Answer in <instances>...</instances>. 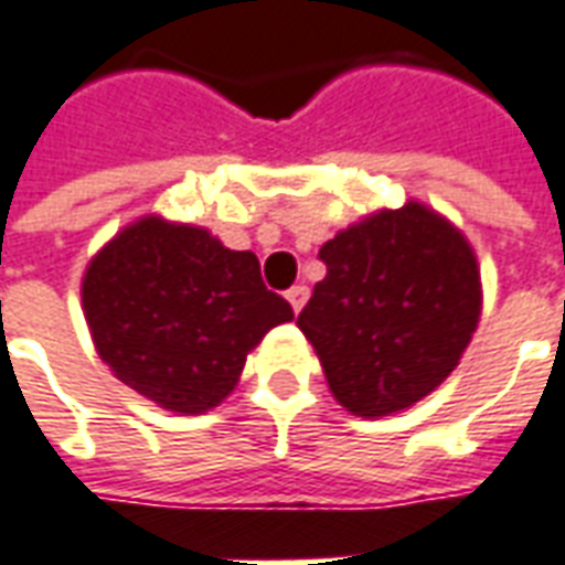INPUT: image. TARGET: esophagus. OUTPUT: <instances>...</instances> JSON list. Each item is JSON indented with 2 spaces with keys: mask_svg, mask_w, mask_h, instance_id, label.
<instances>
[{
  "mask_svg": "<svg viewBox=\"0 0 565 565\" xmlns=\"http://www.w3.org/2000/svg\"><path fill=\"white\" fill-rule=\"evenodd\" d=\"M287 302H290L296 315H299V311H302V308H306V302H308V287H306V284H296V287H290V290H287Z\"/></svg>",
  "mask_w": 565,
  "mask_h": 565,
  "instance_id": "34e87169",
  "label": "esophagus"
}]
</instances>
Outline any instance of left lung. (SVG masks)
Instances as JSON below:
<instances>
[{"mask_svg": "<svg viewBox=\"0 0 565 565\" xmlns=\"http://www.w3.org/2000/svg\"><path fill=\"white\" fill-rule=\"evenodd\" d=\"M327 278L299 315L335 403L387 417L436 391L481 318V269L469 238L408 199L339 230L320 247Z\"/></svg>", "mask_w": 565, "mask_h": 565, "instance_id": "8db88e82", "label": "left lung"}]
</instances>
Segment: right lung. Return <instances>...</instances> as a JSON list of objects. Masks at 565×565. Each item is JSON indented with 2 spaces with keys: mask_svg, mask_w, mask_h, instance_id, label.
I'll list each match as a JSON object with an SVG mask.
<instances>
[{
  "mask_svg": "<svg viewBox=\"0 0 565 565\" xmlns=\"http://www.w3.org/2000/svg\"><path fill=\"white\" fill-rule=\"evenodd\" d=\"M81 308L115 379L174 415L217 408L263 335L294 320L250 250L160 214L132 221L93 254Z\"/></svg>",
  "mask_w": 565,
  "mask_h": 565,
  "instance_id": "1",
  "label": "right lung"
}]
</instances>
